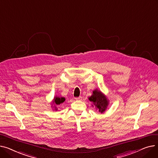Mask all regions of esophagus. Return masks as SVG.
Returning a JSON list of instances; mask_svg holds the SVG:
<instances>
[{"instance_id":"1","label":"esophagus","mask_w":158,"mask_h":158,"mask_svg":"<svg viewBox=\"0 0 158 158\" xmlns=\"http://www.w3.org/2000/svg\"><path fill=\"white\" fill-rule=\"evenodd\" d=\"M82 97L81 96H79V97H76V98H75L76 99V100H82Z\"/></svg>"}]
</instances>
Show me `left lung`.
Segmentation results:
<instances>
[{
	"label": "left lung",
	"instance_id": "1",
	"mask_svg": "<svg viewBox=\"0 0 158 158\" xmlns=\"http://www.w3.org/2000/svg\"><path fill=\"white\" fill-rule=\"evenodd\" d=\"M89 100L92 102L98 109L99 112H104L106 107L108 105L107 98L106 97L97 89L94 90L93 92V95L89 98Z\"/></svg>",
	"mask_w": 158,
	"mask_h": 158
}]
</instances>
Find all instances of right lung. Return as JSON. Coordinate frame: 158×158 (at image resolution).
<instances>
[{
  "mask_svg": "<svg viewBox=\"0 0 158 158\" xmlns=\"http://www.w3.org/2000/svg\"><path fill=\"white\" fill-rule=\"evenodd\" d=\"M65 101V98L64 97H55L54 100V104L60 105L61 103H63Z\"/></svg>",
  "mask_w": 158,
  "mask_h": 158,
  "instance_id": "1",
  "label": "right lung"
}]
</instances>
